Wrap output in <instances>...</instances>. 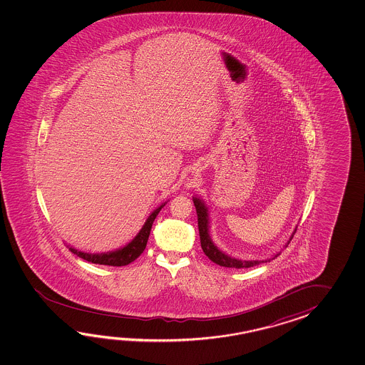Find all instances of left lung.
Masks as SVG:
<instances>
[{
  "label": "left lung",
  "instance_id": "1",
  "mask_svg": "<svg viewBox=\"0 0 365 365\" xmlns=\"http://www.w3.org/2000/svg\"><path fill=\"white\" fill-rule=\"evenodd\" d=\"M193 202L194 206H195V211H197V217H198V230H200L201 247L203 249V253L209 257L214 264L223 266V267L248 269V267H253L256 264L270 262L272 259H275L277 257L279 256L280 253H277L272 258L264 259V261H255V259L253 261H247V259H239V258H235V257L225 255V252L217 249V245L211 240V236H210L209 209H207V206L205 205V202L200 200V198H197V197H193ZM295 232L296 230L292 233V236L289 237L287 245L289 244V241L292 240Z\"/></svg>",
  "mask_w": 365,
  "mask_h": 365
}]
</instances>
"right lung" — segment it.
<instances>
[{
	"label": "right lung",
	"mask_w": 365,
	"mask_h": 365,
	"mask_svg": "<svg viewBox=\"0 0 365 365\" xmlns=\"http://www.w3.org/2000/svg\"><path fill=\"white\" fill-rule=\"evenodd\" d=\"M165 203L160 205L158 209L154 210L150 214L148 220L145 222V225L140 228V232L137 233V236L128 245H125L124 248L116 249L113 252H107V253H85V252H81V250L71 248V247H70L69 250L71 253L77 255L78 257L83 258V259L91 262V264H107V266H125V264H129L143 253V250L146 248V244H148V236H150V231H151L153 223L155 220L156 215L159 214V211L165 206Z\"/></svg>",
	"instance_id": "obj_1"
}]
</instances>
